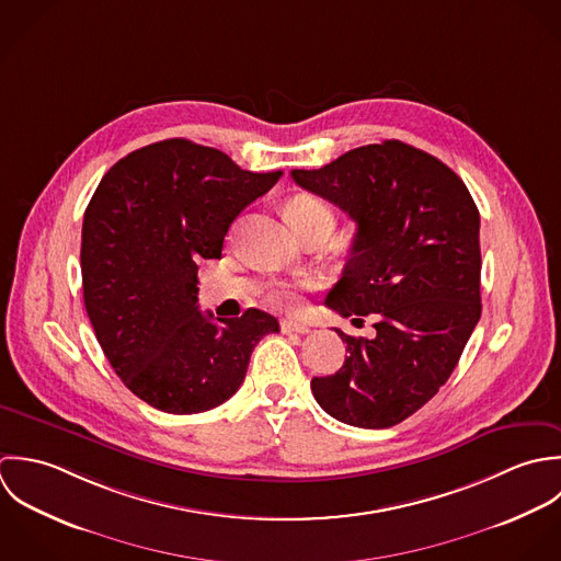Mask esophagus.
<instances>
[{"instance_id": "1", "label": "esophagus", "mask_w": 561, "mask_h": 561, "mask_svg": "<svg viewBox=\"0 0 561 561\" xmlns=\"http://www.w3.org/2000/svg\"><path fill=\"white\" fill-rule=\"evenodd\" d=\"M282 332H284V334H308V332H310V325H306V323H301V321L286 319V321H282Z\"/></svg>"}]
</instances>
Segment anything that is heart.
Returning a JSON list of instances; mask_svg holds the SVG:
<instances>
[{"label": "heart", "instance_id": "obj_1", "mask_svg": "<svg viewBox=\"0 0 561 561\" xmlns=\"http://www.w3.org/2000/svg\"><path fill=\"white\" fill-rule=\"evenodd\" d=\"M286 217L293 224V227L301 233L304 229H308L310 225L319 224V221H330L334 224V210L330 208V204H325L323 199L314 197V195H297L286 204ZM319 279L308 277L295 284H277L268 290L266 299L271 306L275 308H297L301 306V290L306 288H317Z\"/></svg>", "mask_w": 561, "mask_h": 561}]
</instances>
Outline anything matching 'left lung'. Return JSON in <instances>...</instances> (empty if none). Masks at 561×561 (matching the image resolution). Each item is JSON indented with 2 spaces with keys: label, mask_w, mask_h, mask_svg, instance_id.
Masks as SVG:
<instances>
[{
  "label": "left lung",
  "mask_w": 561,
  "mask_h": 561,
  "mask_svg": "<svg viewBox=\"0 0 561 561\" xmlns=\"http://www.w3.org/2000/svg\"><path fill=\"white\" fill-rule=\"evenodd\" d=\"M290 175L357 225L325 306L375 319L373 337L336 330L348 355L334 375L312 379V394L340 423L399 425L447 383L479 323V210L445 162L401 140Z\"/></svg>",
  "instance_id": "1"
}]
</instances>
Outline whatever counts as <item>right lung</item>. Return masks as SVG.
<instances>
[{"mask_svg": "<svg viewBox=\"0 0 561 561\" xmlns=\"http://www.w3.org/2000/svg\"><path fill=\"white\" fill-rule=\"evenodd\" d=\"M282 171H242L229 156L169 138L121 158L82 224L84 306L114 373L167 414H199L242 383L251 351L275 317L199 312L202 260L221 257L229 225Z\"/></svg>", "mask_w": 561, "mask_h": 561, "instance_id": "1", "label": "right lung"}]
</instances>
